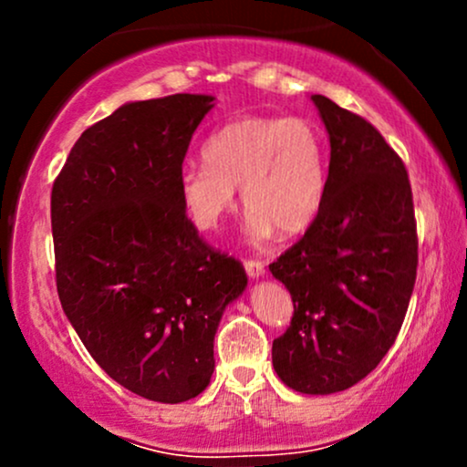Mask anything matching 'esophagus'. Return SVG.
I'll list each match as a JSON object with an SVG mask.
<instances>
[{
    "mask_svg": "<svg viewBox=\"0 0 467 467\" xmlns=\"http://www.w3.org/2000/svg\"><path fill=\"white\" fill-rule=\"evenodd\" d=\"M244 265H245V272H248L250 278H259V276L265 275V264H264V261L248 259Z\"/></svg>",
    "mask_w": 467,
    "mask_h": 467,
    "instance_id": "1",
    "label": "esophagus"
}]
</instances>
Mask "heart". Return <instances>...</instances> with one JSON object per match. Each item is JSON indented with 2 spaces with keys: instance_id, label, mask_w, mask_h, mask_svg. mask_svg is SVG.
Returning <instances> with one entry per match:
<instances>
[{
  "instance_id": "heart-1",
  "label": "heart",
  "mask_w": 467,
  "mask_h": 467,
  "mask_svg": "<svg viewBox=\"0 0 467 467\" xmlns=\"http://www.w3.org/2000/svg\"><path fill=\"white\" fill-rule=\"evenodd\" d=\"M203 162L180 175V200L200 230H215L234 206V186L250 208L248 230L267 239L303 233L320 213L327 192V140L301 116H244L203 144Z\"/></svg>"
}]
</instances>
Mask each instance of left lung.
I'll return each instance as SVG.
<instances>
[{
  "instance_id": "left-lung-1",
  "label": "left lung",
  "mask_w": 467,
  "mask_h": 467,
  "mask_svg": "<svg viewBox=\"0 0 467 467\" xmlns=\"http://www.w3.org/2000/svg\"><path fill=\"white\" fill-rule=\"evenodd\" d=\"M331 160L320 213L270 264L294 314L272 342L289 389L329 395L367 378L398 337L417 276V222L406 166L368 120L314 94Z\"/></svg>"
}]
</instances>
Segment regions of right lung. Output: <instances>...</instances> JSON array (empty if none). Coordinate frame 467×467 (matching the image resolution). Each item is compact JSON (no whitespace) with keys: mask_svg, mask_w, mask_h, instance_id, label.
I'll list each match as a JSON object with an SVG mask.
<instances>
[{"mask_svg":"<svg viewBox=\"0 0 467 467\" xmlns=\"http://www.w3.org/2000/svg\"><path fill=\"white\" fill-rule=\"evenodd\" d=\"M213 96L118 107L88 127L52 184L57 292L100 368L140 398L180 404L211 384L213 340L248 285L180 200L192 133Z\"/></svg>","mask_w":467,"mask_h":467,"instance_id":"obj_1","label":"right lung"}]
</instances>
